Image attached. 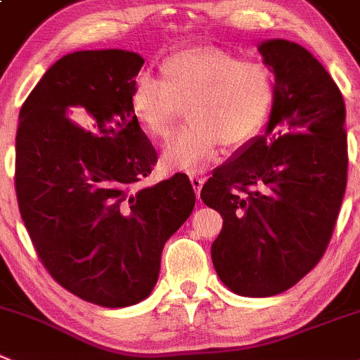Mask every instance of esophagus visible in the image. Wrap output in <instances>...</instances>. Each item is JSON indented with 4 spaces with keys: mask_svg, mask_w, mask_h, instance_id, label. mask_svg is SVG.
Returning <instances> with one entry per match:
<instances>
[{
    "mask_svg": "<svg viewBox=\"0 0 360 360\" xmlns=\"http://www.w3.org/2000/svg\"><path fill=\"white\" fill-rule=\"evenodd\" d=\"M189 178H191V184H193L194 193H196V196L200 198L201 187H203V184H205V178L203 176H198V174H191Z\"/></svg>",
    "mask_w": 360,
    "mask_h": 360,
    "instance_id": "1",
    "label": "esophagus"
}]
</instances>
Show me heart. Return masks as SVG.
Returning a JSON list of instances; mask_svg holds the SVG:
<instances>
[{
    "label": "heart",
    "instance_id": "b5f03b06",
    "mask_svg": "<svg viewBox=\"0 0 360 360\" xmlns=\"http://www.w3.org/2000/svg\"><path fill=\"white\" fill-rule=\"evenodd\" d=\"M160 77L150 72L136 77L131 109L146 134L164 139L186 108L189 125L169 139L162 153L171 169H198L221 145L248 146L263 132L276 102L272 68L221 47L169 54L160 63Z\"/></svg>",
    "mask_w": 360,
    "mask_h": 360
}]
</instances>
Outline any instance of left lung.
Returning a JSON list of instances; mask_svg holds the SVG:
<instances>
[{"label":"left lung","mask_w":360,"mask_h":360,"mask_svg":"<svg viewBox=\"0 0 360 360\" xmlns=\"http://www.w3.org/2000/svg\"><path fill=\"white\" fill-rule=\"evenodd\" d=\"M276 75L265 136L217 167L201 189L222 215L212 244L215 272L231 292L272 297L318 265L347 189L345 101L323 65L288 40L259 46Z\"/></svg>","instance_id":"1"}]
</instances>
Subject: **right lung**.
Here are the masks:
<instances>
[{
  "instance_id": "right-lung-1",
  "label": "right lung",
  "mask_w": 360,
  "mask_h": 360,
  "mask_svg": "<svg viewBox=\"0 0 360 360\" xmlns=\"http://www.w3.org/2000/svg\"><path fill=\"white\" fill-rule=\"evenodd\" d=\"M143 63L122 49L60 58L17 127L15 194L33 248L58 285L104 307L152 293L164 244L196 203L184 173L139 187L157 164L131 109Z\"/></svg>"
}]
</instances>
